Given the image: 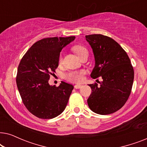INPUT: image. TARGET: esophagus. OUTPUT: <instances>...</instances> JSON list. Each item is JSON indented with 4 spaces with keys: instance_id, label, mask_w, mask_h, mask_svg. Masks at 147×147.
<instances>
[{
    "instance_id": "34e87169",
    "label": "esophagus",
    "mask_w": 147,
    "mask_h": 147,
    "mask_svg": "<svg viewBox=\"0 0 147 147\" xmlns=\"http://www.w3.org/2000/svg\"><path fill=\"white\" fill-rule=\"evenodd\" d=\"M82 85H80V84H76V85L74 86V88H75V89H80Z\"/></svg>"
}]
</instances>
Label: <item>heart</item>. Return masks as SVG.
<instances>
[{
    "label": "heart",
    "instance_id": "b5f03b06",
    "mask_svg": "<svg viewBox=\"0 0 147 147\" xmlns=\"http://www.w3.org/2000/svg\"><path fill=\"white\" fill-rule=\"evenodd\" d=\"M73 50L75 53L77 54V55L80 58L83 57L86 54H88V49L83 45H77L73 47ZM61 60V58H60V61ZM84 71H71L67 73L65 76V79L68 81L71 82H75V83H78L81 82L84 80Z\"/></svg>",
    "mask_w": 147,
    "mask_h": 147
}]
</instances>
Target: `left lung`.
<instances>
[{"instance_id":"1","label":"left lung","mask_w":147,"mask_h":147,"mask_svg":"<svg viewBox=\"0 0 147 147\" xmlns=\"http://www.w3.org/2000/svg\"><path fill=\"white\" fill-rule=\"evenodd\" d=\"M86 39L95 59L90 76L94 79H102L100 86L96 83L89 84L92 93L88 99V106L101 115L114 113L129 98L134 80L133 67L126 52L112 38L94 34L86 35Z\"/></svg>"}]
</instances>
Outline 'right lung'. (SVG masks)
<instances>
[{
	"instance_id": "add662e5",
	"label": "right lung",
	"mask_w": 147,
	"mask_h": 147,
	"mask_svg": "<svg viewBox=\"0 0 147 147\" xmlns=\"http://www.w3.org/2000/svg\"><path fill=\"white\" fill-rule=\"evenodd\" d=\"M76 37H49L33 44L18 67L17 86L24 105L34 116L51 119L61 114L67 106L74 86L61 82L50 86V76L59 64L60 52Z\"/></svg>"
}]
</instances>
